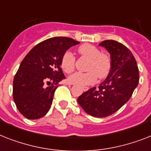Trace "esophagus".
Returning a JSON list of instances; mask_svg holds the SVG:
<instances>
[{
  "mask_svg": "<svg viewBox=\"0 0 151 151\" xmlns=\"http://www.w3.org/2000/svg\"><path fill=\"white\" fill-rule=\"evenodd\" d=\"M67 84H69V83H68ZM88 89H89V88H88V87H83V90H84V91H87Z\"/></svg>",
  "mask_w": 151,
  "mask_h": 151,
  "instance_id": "obj_1",
  "label": "esophagus"
}]
</instances>
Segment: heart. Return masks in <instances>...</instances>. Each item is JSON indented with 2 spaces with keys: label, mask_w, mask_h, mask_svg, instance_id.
Here are the masks:
<instances>
[{
  "label": "heart",
  "mask_w": 151,
  "mask_h": 151,
  "mask_svg": "<svg viewBox=\"0 0 151 151\" xmlns=\"http://www.w3.org/2000/svg\"><path fill=\"white\" fill-rule=\"evenodd\" d=\"M78 52L82 56L89 60L86 67L87 72H75L68 77V81L73 84L85 86L95 84L97 77L104 79L109 75L111 68V58L101 50L91 44H84L78 48ZM75 56L70 50H67L61 57L60 66L66 73H70L74 70Z\"/></svg>",
  "instance_id": "b5f03b06"
}]
</instances>
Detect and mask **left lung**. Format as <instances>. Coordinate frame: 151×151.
Listing matches in <instances>:
<instances>
[{
	"label": "left lung",
	"instance_id": "1",
	"mask_svg": "<svg viewBox=\"0 0 151 151\" xmlns=\"http://www.w3.org/2000/svg\"><path fill=\"white\" fill-rule=\"evenodd\" d=\"M110 53L111 68L99 88H92L78 97L79 105L87 113L103 118L112 115L129 100L139 83V69L133 53L115 40L99 44Z\"/></svg>",
	"mask_w": 151,
	"mask_h": 151
}]
</instances>
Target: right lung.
Returning <instances> with one entry per match:
<instances>
[{"instance_id":"obj_1","label":"right lung","mask_w":151,"mask_h":151,"mask_svg":"<svg viewBox=\"0 0 151 151\" xmlns=\"http://www.w3.org/2000/svg\"><path fill=\"white\" fill-rule=\"evenodd\" d=\"M78 43L71 38H50L24 56L13 81V99L25 118L38 119L50 110L59 82L66 78L60 67L61 57Z\"/></svg>"}]
</instances>
